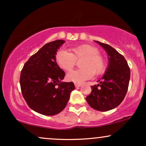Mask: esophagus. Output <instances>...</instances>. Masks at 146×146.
Listing matches in <instances>:
<instances>
[{
    "mask_svg": "<svg viewBox=\"0 0 146 146\" xmlns=\"http://www.w3.org/2000/svg\"><path fill=\"white\" fill-rule=\"evenodd\" d=\"M81 86H82V85L80 84H76V83H75V86L76 87V88H78V87H80Z\"/></svg>",
    "mask_w": 146,
    "mask_h": 146,
    "instance_id": "obj_1",
    "label": "esophagus"
}]
</instances>
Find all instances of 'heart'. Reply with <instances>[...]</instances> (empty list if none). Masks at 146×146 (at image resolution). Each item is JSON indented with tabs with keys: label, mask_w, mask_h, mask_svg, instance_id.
Instances as JSON below:
<instances>
[{
	"label": "heart",
	"mask_w": 146,
	"mask_h": 146,
	"mask_svg": "<svg viewBox=\"0 0 146 146\" xmlns=\"http://www.w3.org/2000/svg\"><path fill=\"white\" fill-rule=\"evenodd\" d=\"M69 52L60 50L56 55V61L63 70L70 71L76 64V61L81 60V69L69 72L66 75L68 81L81 84L93 78V75L102 74L105 70V62L100 55V51L95 46L82 44L70 49Z\"/></svg>",
	"instance_id": "b5f03b06"
}]
</instances>
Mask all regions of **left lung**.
Here are the masks:
<instances>
[{
  "mask_svg": "<svg viewBox=\"0 0 146 146\" xmlns=\"http://www.w3.org/2000/svg\"><path fill=\"white\" fill-rule=\"evenodd\" d=\"M106 52L108 64L106 73L98 84L91 86V93L86 97L88 104L93 109L108 111L118 106L128 90L130 70L122 55L110 45L95 41Z\"/></svg>",
  "mask_w": 146,
  "mask_h": 146,
  "instance_id": "8db88e82",
  "label": "left lung"
}]
</instances>
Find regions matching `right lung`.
Segmentation results:
<instances>
[{
	"instance_id": "right-lung-1",
	"label": "right lung",
	"mask_w": 146,
	"mask_h": 146,
	"mask_svg": "<svg viewBox=\"0 0 146 146\" xmlns=\"http://www.w3.org/2000/svg\"><path fill=\"white\" fill-rule=\"evenodd\" d=\"M65 42L58 40L42 47L30 57L21 71L20 84L23 98L33 110L44 115H55L67 104L73 82H64L65 73L56 61V55Z\"/></svg>"
}]
</instances>
